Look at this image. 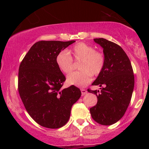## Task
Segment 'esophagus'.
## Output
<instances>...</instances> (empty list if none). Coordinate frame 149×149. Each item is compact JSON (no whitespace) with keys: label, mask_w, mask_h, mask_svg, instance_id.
<instances>
[{"label":"esophagus","mask_w":149,"mask_h":149,"mask_svg":"<svg viewBox=\"0 0 149 149\" xmlns=\"http://www.w3.org/2000/svg\"><path fill=\"white\" fill-rule=\"evenodd\" d=\"M81 93H82V95H85L87 93V90L85 89H81Z\"/></svg>","instance_id":"obj_1"}]
</instances>
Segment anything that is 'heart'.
<instances>
[{"instance_id": "1", "label": "heart", "mask_w": 149, "mask_h": 149, "mask_svg": "<svg viewBox=\"0 0 149 149\" xmlns=\"http://www.w3.org/2000/svg\"><path fill=\"white\" fill-rule=\"evenodd\" d=\"M81 60L80 71L70 73L67 77V83L79 87H85L91 80V75L97 77L102 72L106 59L102 52L85 42H78L70 50L62 51L57 55L56 62L61 72L68 74L73 69V60Z\"/></svg>"}]
</instances>
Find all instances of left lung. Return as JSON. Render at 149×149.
Instances as JSON below:
<instances>
[{
    "mask_svg": "<svg viewBox=\"0 0 149 149\" xmlns=\"http://www.w3.org/2000/svg\"><path fill=\"white\" fill-rule=\"evenodd\" d=\"M103 48L106 62L102 72L92 85H100L101 91L87 89L97 97L96 105L89 109L91 117L97 123L110 125L125 114L134 87V75L127 54L119 45L105 38H94Z\"/></svg>",
    "mask_w": 149,
    "mask_h": 149,
    "instance_id": "left-lung-1",
    "label": "left lung"
}]
</instances>
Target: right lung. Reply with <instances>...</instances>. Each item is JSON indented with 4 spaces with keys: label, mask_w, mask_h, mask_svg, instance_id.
Here are the masks:
<instances>
[{
    "label": "right lung",
    "mask_w": 149,
    "mask_h": 149,
    "mask_svg": "<svg viewBox=\"0 0 149 149\" xmlns=\"http://www.w3.org/2000/svg\"><path fill=\"white\" fill-rule=\"evenodd\" d=\"M40 40L34 43L20 63L18 91L30 117L42 127L57 129L68 122L72 106L81 95L74 85L62 89L66 77L56 58L74 42Z\"/></svg>",
    "instance_id": "1"
}]
</instances>
